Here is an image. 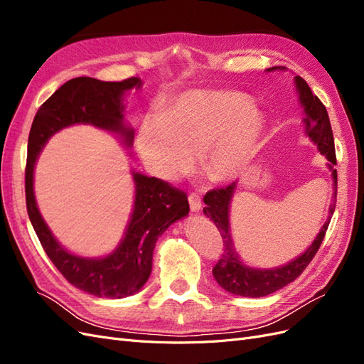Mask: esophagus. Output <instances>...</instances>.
<instances>
[{"label": "esophagus", "mask_w": 364, "mask_h": 364, "mask_svg": "<svg viewBox=\"0 0 364 364\" xmlns=\"http://www.w3.org/2000/svg\"><path fill=\"white\" fill-rule=\"evenodd\" d=\"M188 202H190V208H191V211L193 213H199L200 209H202V200H200V197L197 196V194H190L188 196Z\"/></svg>", "instance_id": "34e87169"}]
</instances>
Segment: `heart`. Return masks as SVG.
Segmentation results:
<instances>
[{"mask_svg":"<svg viewBox=\"0 0 364 364\" xmlns=\"http://www.w3.org/2000/svg\"><path fill=\"white\" fill-rule=\"evenodd\" d=\"M266 130V115L241 92L190 90L174 97L162 115L139 123L135 146L147 170L173 182L194 167V155L208 181L237 179L253 158Z\"/></svg>","mask_w":364,"mask_h":364,"instance_id":"b5f03b06","label":"heart"}]
</instances>
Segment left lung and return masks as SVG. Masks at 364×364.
<instances>
[{"instance_id": "left-lung-1", "label": "left lung", "mask_w": 364, "mask_h": 364, "mask_svg": "<svg viewBox=\"0 0 364 364\" xmlns=\"http://www.w3.org/2000/svg\"><path fill=\"white\" fill-rule=\"evenodd\" d=\"M285 70L282 67H273L266 71H277ZM294 86L297 98L304 109V127L305 135L313 141V144L317 146L318 151L325 155L328 159V168L331 171L333 178V202L328 209V218L323 226L318 230V234L313 240V243L308 246L305 252H302L299 257L289 261L287 264H282L278 267L272 269H261V267H252L243 261L240 253L235 247V241L232 235V229H230V202L234 199L235 188L238 182L230 183L226 188L222 190H213L206 193L203 197L205 208L203 214L213 220L214 225L222 234L225 252L222 258L218 259L215 267L213 269L214 279L217 284L230 294L245 296V297H262L272 294L274 291L281 290L285 285L293 282L299 274L305 270V267L310 264L314 258L316 252L321 247L325 232L328 229L329 222L336 209V197H337V170L334 165L336 161V150H334V138L331 123H329V117L326 112V107L322 102L311 92L310 86L299 75H294Z\"/></svg>"}]
</instances>
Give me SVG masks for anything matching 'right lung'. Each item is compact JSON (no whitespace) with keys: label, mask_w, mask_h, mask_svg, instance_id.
Segmentation results:
<instances>
[{"label":"right lung","mask_w":364,"mask_h":364,"mask_svg":"<svg viewBox=\"0 0 364 364\" xmlns=\"http://www.w3.org/2000/svg\"><path fill=\"white\" fill-rule=\"evenodd\" d=\"M141 87L139 77H130L123 82L75 77L63 83L39 107L28 135L26 202L31 226L65 279L75 289L98 297L121 299L144 287L151 273L153 249L158 237L190 213L186 194L161 179L132 170L135 197L123 238L105 257H80L65 249L42 218L33 186L35 167L48 139L62 129L75 124H90L109 132L130 149L134 146L135 130L124 121V100L129 91H139Z\"/></svg>","instance_id":"obj_1"}]
</instances>
